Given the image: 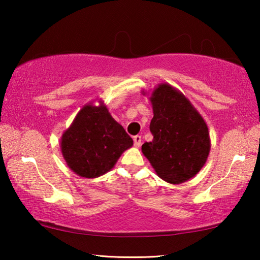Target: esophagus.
<instances>
[{"mask_svg":"<svg viewBox=\"0 0 260 260\" xmlns=\"http://www.w3.org/2000/svg\"><path fill=\"white\" fill-rule=\"evenodd\" d=\"M133 141H134V146L136 148H139L141 146V141H142V138H141L140 135H135L133 138Z\"/></svg>","mask_w":260,"mask_h":260,"instance_id":"obj_1","label":"esophagus"}]
</instances>
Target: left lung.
Segmentation results:
<instances>
[{"label":"left lung","mask_w":260,"mask_h":260,"mask_svg":"<svg viewBox=\"0 0 260 260\" xmlns=\"http://www.w3.org/2000/svg\"><path fill=\"white\" fill-rule=\"evenodd\" d=\"M143 95H146L144 90ZM153 118L151 142L142 146L143 155L164 181L180 184L200 172L208 160L211 140L203 117L190 101L169 83H159L149 98Z\"/></svg>","instance_id":"obj_1"}]
</instances>
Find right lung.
Masks as SVG:
<instances>
[{
  "label": "right lung",
  "mask_w": 260,
  "mask_h": 260,
  "mask_svg": "<svg viewBox=\"0 0 260 260\" xmlns=\"http://www.w3.org/2000/svg\"><path fill=\"white\" fill-rule=\"evenodd\" d=\"M86 104L63 132L60 151L67 165L79 177L94 179L113 169L133 146L124 127L113 119L107 105L99 101Z\"/></svg>",
  "instance_id": "add662e5"
}]
</instances>
